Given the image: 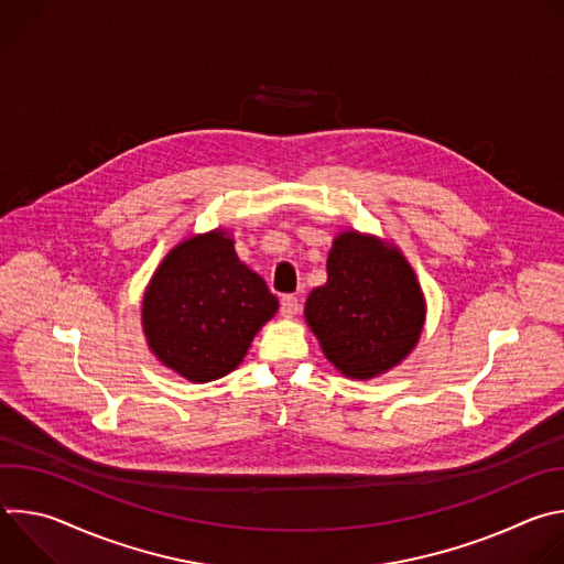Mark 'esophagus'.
Masks as SVG:
<instances>
[{"mask_svg": "<svg viewBox=\"0 0 564 564\" xmlns=\"http://www.w3.org/2000/svg\"><path fill=\"white\" fill-rule=\"evenodd\" d=\"M299 312V299L294 294H283L281 296V314L283 316H294Z\"/></svg>", "mask_w": 564, "mask_h": 564, "instance_id": "1", "label": "esophagus"}]
</instances>
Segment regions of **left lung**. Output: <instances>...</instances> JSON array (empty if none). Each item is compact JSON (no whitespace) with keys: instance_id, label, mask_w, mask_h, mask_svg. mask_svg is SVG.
<instances>
[{"instance_id":"left-lung-1","label":"left lung","mask_w":564,"mask_h":564,"mask_svg":"<svg viewBox=\"0 0 564 564\" xmlns=\"http://www.w3.org/2000/svg\"><path fill=\"white\" fill-rule=\"evenodd\" d=\"M305 321L346 377L368 379L415 348L424 326V296L394 248L346 231L333 243L328 281L307 296Z\"/></svg>"}]
</instances>
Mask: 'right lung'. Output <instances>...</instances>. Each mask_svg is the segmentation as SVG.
I'll use <instances>...</instances> for the list:
<instances>
[{"label": "right lung", "instance_id": "right-lung-1", "mask_svg": "<svg viewBox=\"0 0 564 564\" xmlns=\"http://www.w3.org/2000/svg\"><path fill=\"white\" fill-rule=\"evenodd\" d=\"M279 299L238 261L231 238L209 231L174 248L155 270L142 326L153 355L189 381L231 372Z\"/></svg>", "mask_w": 564, "mask_h": 564}]
</instances>
